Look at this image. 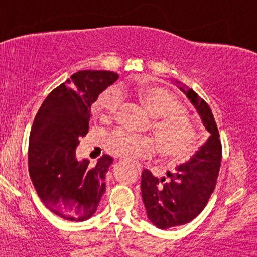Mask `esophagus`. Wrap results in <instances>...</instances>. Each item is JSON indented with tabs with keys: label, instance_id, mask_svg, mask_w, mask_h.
I'll list each match as a JSON object with an SVG mask.
<instances>
[{
	"label": "esophagus",
	"instance_id": "esophagus-1",
	"mask_svg": "<svg viewBox=\"0 0 257 257\" xmlns=\"http://www.w3.org/2000/svg\"><path fill=\"white\" fill-rule=\"evenodd\" d=\"M135 167H137V169L139 170V173H140V172H141V166H140V164L135 163Z\"/></svg>",
	"mask_w": 257,
	"mask_h": 257
}]
</instances>
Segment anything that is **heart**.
<instances>
[{
  "mask_svg": "<svg viewBox=\"0 0 257 257\" xmlns=\"http://www.w3.org/2000/svg\"><path fill=\"white\" fill-rule=\"evenodd\" d=\"M137 94L146 110L156 117L152 129L161 151L176 157L187 155L196 141V131L176 96L157 85H140ZM120 101L119 91L110 88L98 96L94 111L102 117H110L118 110ZM106 147L117 157L135 159L152 153L155 144L146 135L116 129L107 137Z\"/></svg>",
  "mask_w": 257,
  "mask_h": 257,
  "instance_id": "1",
  "label": "heart"
}]
</instances>
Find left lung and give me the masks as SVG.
Instances as JSON below:
<instances>
[{"label":"left lung","mask_w":257,"mask_h":257,"mask_svg":"<svg viewBox=\"0 0 257 257\" xmlns=\"http://www.w3.org/2000/svg\"><path fill=\"white\" fill-rule=\"evenodd\" d=\"M178 87L191 100L210 135L187 163L179 166L174 174L167 173L169 181L143 170L141 196L147 217L162 229L185 225L202 213L215 190L222 158L219 131L209 105L186 85Z\"/></svg>","instance_id":"8db88e82"}]
</instances>
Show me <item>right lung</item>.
Masks as SVG:
<instances>
[{
    "mask_svg": "<svg viewBox=\"0 0 257 257\" xmlns=\"http://www.w3.org/2000/svg\"><path fill=\"white\" fill-rule=\"evenodd\" d=\"M112 71H78L49 93L30 133L29 173L38 197L58 216L84 221L94 215L106 191L113 159L104 155L95 167L77 161L76 147L89 129L90 106L117 81Z\"/></svg>",
    "mask_w": 257,
    "mask_h": 257,
    "instance_id": "add662e5",
    "label": "right lung"
}]
</instances>
